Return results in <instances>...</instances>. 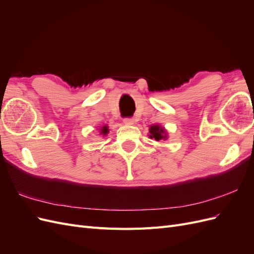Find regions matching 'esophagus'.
<instances>
[{
  "label": "esophagus",
  "instance_id": "esophagus-1",
  "mask_svg": "<svg viewBox=\"0 0 254 254\" xmlns=\"http://www.w3.org/2000/svg\"><path fill=\"white\" fill-rule=\"evenodd\" d=\"M123 122H124V124H126V125H133L134 124V120L130 119V118L124 119V120H123Z\"/></svg>",
  "mask_w": 254,
  "mask_h": 254
}]
</instances>
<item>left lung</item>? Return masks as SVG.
Masks as SVG:
<instances>
[{
  "mask_svg": "<svg viewBox=\"0 0 254 254\" xmlns=\"http://www.w3.org/2000/svg\"><path fill=\"white\" fill-rule=\"evenodd\" d=\"M149 133H150L149 134L150 139H155L156 141L167 139L166 130L163 127H161L160 125H151L149 128Z\"/></svg>",
  "mask_w": 254,
  "mask_h": 254,
  "instance_id": "obj_1",
  "label": "left lung"
}]
</instances>
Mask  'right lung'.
<instances>
[{
	"instance_id": "right-lung-1",
	"label": "right lung",
	"mask_w": 254,
	"mask_h": 254,
	"mask_svg": "<svg viewBox=\"0 0 254 254\" xmlns=\"http://www.w3.org/2000/svg\"><path fill=\"white\" fill-rule=\"evenodd\" d=\"M109 132V129H108V127H107L106 125L105 126H103L102 128H101V134H103V135H106L107 133Z\"/></svg>"
}]
</instances>
